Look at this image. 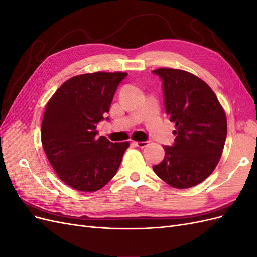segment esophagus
<instances>
[{"mask_svg": "<svg viewBox=\"0 0 257 257\" xmlns=\"http://www.w3.org/2000/svg\"><path fill=\"white\" fill-rule=\"evenodd\" d=\"M134 145L139 148H145L148 145V142H134Z\"/></svg>", "mask_w": 257, "mask_h": 257, "instance_id": "34e87169", "label": "esophagus"}]
</instances>
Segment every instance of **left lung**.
<instances>
[{
    "label": "left lung",
    "instance_id": "left-lung-1",
    "mask_svg": "<svg viewBox=\"0 0 257 257\" xmlns=\"http://www.w3.org/2000/svg\"><path fill=\"white\" fill-rule=\"evenodd\" d=\"M161 77L166 113L174 122L175 144L164 146L165 158L153 170L176 189L203 182L215 169L227 135L226 114L212 89L182 69H154Z\"/></svg>",
    "mask_w": 257,
    "mask_h": 257
}]
</instances>
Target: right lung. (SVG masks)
<instances>
[{"label": "right lung", "mask_w": 257, "mask_h": 257, "mask_svg": "<svg viewBox=\"0 0 257 257\" xmlns=\"http://www.w3.org/2000/svg\"><path fill=\"white\" fill-rule=\"evenodd\" d=\"M126 73L77 75L54 92L42 122L44 151L58 177L71 188L95 192L114 177L128 142L97 137L96 125L109 111Z\"/></svg>", "instance_id": "1"}]
</instances>
